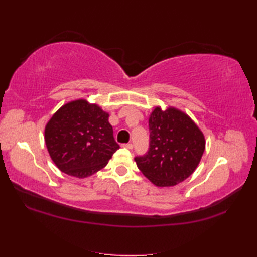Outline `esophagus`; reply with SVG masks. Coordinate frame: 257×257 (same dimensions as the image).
<instances>
[{
  "label": "esophagus",
  "instance_id": "34e87169",
  "mask_svg": "<svg viewBox=\"0 0 257 257\" xmlns=\"http://www.w3.org/2000/svg\"><path fill=\"white\" fill-rule=\"evenodd\" d=\"M122 147H124V148H127V149H133L134 145L133 144H123Z\"/></svg>",
  "mask_w": 257,
  "mask_h": 257
}]
</instances>
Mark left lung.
Returning a JSON list of instances; mask_svg holds the SVG:
<instances>
[{
  "label": "left lung",
  "instance_id": "1",
  "mask_svg": "<svg viewBox=\"0 0 257 257\" xmlns=\"http://www.w3.org/2000/svg\"><path fill=\"white\" fill-rule=\"evenodd\" d=\"M149 150L135 158L139 170L157 187H173L198 167L205 149L204 136L187 113L156 107L149 117Z\"/></svg>",
  "mask_w": 257,
  "mask_h": 257
}]
</instances>
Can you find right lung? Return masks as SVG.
<instances>
[{"mask_svg": "<svg viewBox=\"0 0 257 257\" xmlns=\"http://www.w3.org/2000/svg\"><path fill=\"white\" fill-rule=\"evenodd\" d=\"M109 113L85 99L67 102L45 127L48 154L62 172L87 178L105 167L119 149Z\"/></svg>", "mask_w": 257, "mask_h": 257, "instance_id": "right-lung-1", "label": "right lung"}]
</instances>
